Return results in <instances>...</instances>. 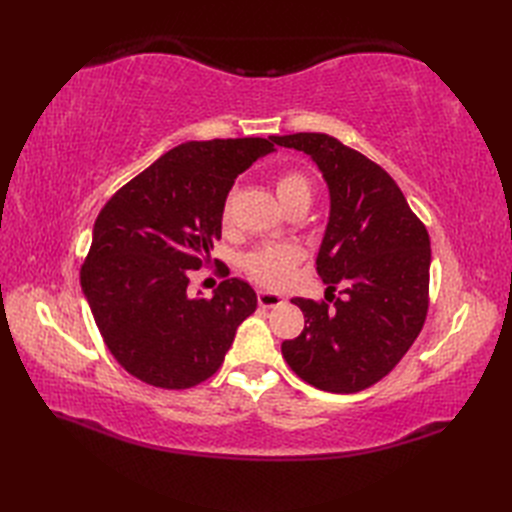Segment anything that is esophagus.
I'll list each match as a JSON object with an SVG mask.
<instances>
[{
  "label": "esophagus",
  "instance_id": "obj_1",
  "mask_svg": "<svg viewBox=\"0 0 512 512\" xmlns=\"http://www.w3.org/2000/svg\"><path fill=\"white\" fill-rule=\"evenodd\" d=\"M282 303H284L282 294L269 292V290H260L258 292V305L260 307H277V305H282Z\"/></svg>",
  "mask_w": 512,
  "mask_h": 512
}]
</instances>
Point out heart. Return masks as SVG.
I'll return each mask as SVG.
<instances>
[{"mask_svg": "<svg viewBox=\"0 0 512 512\" xmlns=\"http://www.w3.org/2000/svg\"><path fill=\"white\" fill-rule=\"evenodd\" d=\"M275 192L280 196L282 203H288L294 196L301 194H312V185L303 173L297 170H286L280 177L275 179ZM232 215V194L224 200L222 207V222L228 224ZM303 260V252L297 245L290 243H275L258 247L252 254H247L243 260V269L247 275L256 280L262 286L269 288H284L294 280V273H297L299 262Z\"/></svg>", "mask_w": 512, "mask_h": 512, "instance_id": "heart-1", "label": "heart"}]
</instances>
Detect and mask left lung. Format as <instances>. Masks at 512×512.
<instances>
[{"instance_id":"left-lung-1","label":"left lung","mask_w":512,"mask_h":512,"mask_svg":"<svg viewBox=\"0 0 512 512\" xmlns=\"http://www.w3.org/2000/svg\"><path fill=\"white\" fill-rule=\"evenodd\" d=\"M305 151L329 185L331 215L316 258L327 301L294 297L305 327L282 354L307 384L359 393L404 359L429 309L431 247L399 185L363 153L320 132L271 136ZM343 286V299L332 292Z\"/></svg>"}]
</instances>
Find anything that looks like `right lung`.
Here are the masks:
<instances>
[{
	"label": "right lung",
	"instance_id": "1",
	"mask_svg": "<svg viewBox=\"0 0 512 512\" xmlns=\"http://www.w3.org/2000/svg\"><path fill=\"white\" fill-rule=\"evenodd\" d=\"M271 151L269 138L183 143L100 211L81 286L106 348L134 378L192 389L222 367L237 327L254 314L256 292L237 277L211 299L188 286L222 237L232 183Z\"/></svg>",
	"mask_w": 512,
	"mask_h": 512
}]
</instances>
